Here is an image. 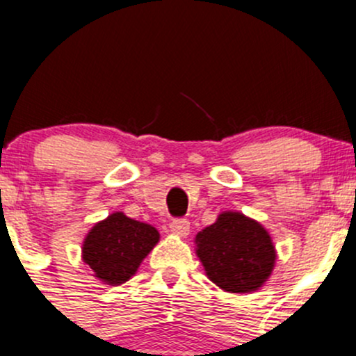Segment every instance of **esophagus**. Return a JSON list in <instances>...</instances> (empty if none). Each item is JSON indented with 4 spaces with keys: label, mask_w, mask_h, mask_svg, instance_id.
<instances>
[{
    "label": "esophagus",
    "mask_w": 356,
    "mask_h": 356,
    "mask_svg": "<svg viewBox=\"0 0 356 356\" xmlns=\"http://www.w3.org/2000/svg\"><path fill=\"white\" fill-rule=\"evenodd\" d=\"M172 234L179 236V238H186L189 234V222L188 220H174L168 224Z\"/></svg>",
    "instance_id": "34e87169"
}]
</instances>
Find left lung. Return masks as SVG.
Here are the masks:
<instances>
[{
  "label": "left lung",
  "instance_id": "8db88e82",
  "mask_svg": "<svg viewBox=\"0 0 356 356\" xmlns=\"http://www.w3.org/2000/svg\"><path fill=\"white\" fill-rule=\"evenodd\" d=\"M195 251L213 284L227 293H253L272 275L277 260L267 229L241 211H222L200 231Z\"/></svg>",
  "mask_w": 356,
  "mask_h": 356
}]
</instances>
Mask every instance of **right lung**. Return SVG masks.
I'll use <instances>...</instances> for the list:
<instances>
[{"instance_id":"right-lung-1","label":"right lung","mask_w":356,"mask_h":356,"mask_svg":"<svg viewBox=\"0 0 356 356\" xmlns=\"http://www.w3.org/2000/svg\"><path fill=\"white\" fill-rule=\"evenodd\" d=\"M158 241L160 232L153 225L113 211L89 229L82 241V261L103 284L120 286L138 272Z\"/></svg>"}]
</instances>
